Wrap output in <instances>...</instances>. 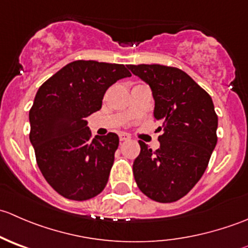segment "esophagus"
<instances>
[{
    "label": "esophagus",
    "mask_w": 248,
    "mask_h": 248,
    "mask_svg": "<svg viewBox=\"0 0 248 248\" xmlns=\"http://www.w3.org/2000/svg\"><path fill=\"white\" fill-rule=\"evenodd\" d=\"M119 137H120V141H126V140L129 139V136H127V134L124 133H121Z\"/></svg>",
    "instance_id": "obj_1"
}]
</instances>
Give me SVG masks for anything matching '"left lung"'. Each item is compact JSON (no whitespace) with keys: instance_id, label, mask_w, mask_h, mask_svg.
I'll return each instance as SVG.
<instances>
[{"instance_id":"1","label":"left lung","mask_w":248,"mask_h":248,"mask_svg":"<svg viewBox=\"0 0 248 248\" xmlns=\"http://www.w3.org/2000/svg\"><path fill=\"white\" fill-rule=\"evenodd\" d=\"M151 87L158 150L139 140L140 154L133 174L139 189L150 199L172 202L186 196L201 180L217 144L218 119L210 94L176 67L129 64Z\"/></svg>"}]
</instances>
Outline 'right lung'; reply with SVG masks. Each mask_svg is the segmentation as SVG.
Segmentation results:
<instances>
[{"instance_id":"right-lung-1","label":"right lung","mask_w":248,"mask_h":248,"mask_svg":"<svg viewBox=\"0 0 248 248\" xmlns=\"http://www.w3.org/2000/svg\"><path fill=\"white\" fill-rule=\"evenodd\" d=\"M131 72L117 63L78 60L50 77L30 109V140L47 184L71 201L98 196L108 182L119 137L92 139L90 115L102 108L104 93Z\"/></svg>"}]
</instances>
